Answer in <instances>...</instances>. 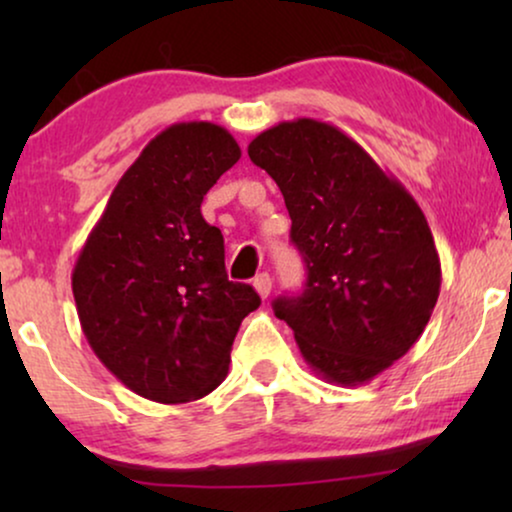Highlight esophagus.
I'll return each mask as SVG.
<instances>
[{"mask_svg": "<svg viewBox=\"0 0 512 512\" xmlns=\"http://www.w3.org/2000/svg\"><path fill=\"white\" fill-rule=\"evenodd\" d=\"M254 289H256V293H258V296H261L263 300L270 296V291H272V277L268 275V272H261V275H258V277L254 279Z\"/></svg>", "mask_w": 512, "mask_h": 512, "instance_id": "1", "label": "esophagus"}]
</instances>
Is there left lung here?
<instances>
[{
  "instance_id": "1",
  "label": "left lung",
  "mask_w": 512,
  "mask_h": 512,
  "mask_svg": "<svg viewBox=\"0 0 512 512\" xmlns=\"http://www.w3.org/2000/svg\"><path fill=\"white\" fill-rule=\"evenodd\" d=\"M249 158L277 181L307 268L303 293L272 310L324 380H373L436 307L440 258L424 212L352 137L314 118L261 132Z\"/></svg>"
}]
</instances>
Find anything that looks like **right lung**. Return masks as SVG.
I'll use <instances>...</instances> for the list:
<instances>
[{
	"label": "right lung",
	"instance_id": "add662e5",
	"mask_svg": "<svg viewBox=\"0 0 512 512\" xmlns=\"http://www.w3.org/2000/svg\"><path fill=\"white\" fill-rule=\"evenodd\" d=\"M240 156L221 125L165 128L118 181L76 258L88 345L149 401L188 403L219 387L237 328L261 305L249 284L228 279L221 230L200 212Z\"/></svg>",
	"mask_w": 512,
	"mask_h": 512
}]
</instances>
